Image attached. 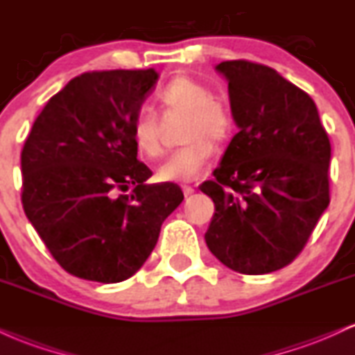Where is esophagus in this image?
<instances>
[{
	"label": "esophagus",
	"instance_id": "obj_1",
	"mask_svg": "<svg viewBox=\"0 0 355 355\" xmlns=\"http://www.w3.org/2000/svg\"><path fill=\"white\" fill-rule=\"evenodd\" d=\"M182 190L183 193H185V197H190V195L193 193V189H191L190 185H182Z\"/></svg>",
	"mask_w": 355,
	"mask_h": 355
}]
</instances>
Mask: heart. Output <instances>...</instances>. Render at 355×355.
Returning <instances> with one entry per match:
<instances>
[{"label":"heart","mask_w":355,"mask_h":355,"mask_svg":"<svg viewBox=\"0 0 355 355\" xmlns=\"http://www.w3.org/2000/svg\"><path fill=\"white\" fill-rule=\"evenodd\" d=\"M155 95L165 107L187 113L182 132L183 145L175 148L158 166L157 178L162 182L193 180L214 157V146L209 140L217 144L229 140L237 130L235 118L209 87L191 76H173ZM132 133L141 155L148 158L162 155L158 116L152 105H144L138 112Z\"/></svg>","instance_id":"heart-1"}]
</instances>
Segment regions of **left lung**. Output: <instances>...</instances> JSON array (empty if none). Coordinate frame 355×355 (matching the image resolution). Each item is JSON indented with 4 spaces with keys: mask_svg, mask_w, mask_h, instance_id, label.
Listing matches in <instances>:
<instances>
[{
    "mask_svg": "<svg viewBox=\"0 0 355 355\" xmlns=\"http://www.w3.org/2000/svg\"><path fill=\"white\" fill-rule=\"evenodd\" d=\"M229 80L239 126L214 178L209 250L239 274L280 270L302 252L329 207L331 140L311 95L274 68L247 60L215 67Z\"/></svg>",
    "mask_w": 355,
    "mask_h": 355,
    "instance_id": "obj_1",
    "label": "left lung"
}]
</instances>
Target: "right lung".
Wrapping results in <instances>:
<instances>
[{"label": "right lung", "instance_id": "right-lung-1", "mask_svg": "<svg viewBox=\"0 0 355 355\" xmlns=\"http://www.w3.org/2000/svg\"><path fill=\"white\" fill-rule=\"evenodd\" d=\"M158 73L103 70L75 76L48 100L21 152V203L61 268L116 284L140 270L162 223L183 200L177 183H146L133 121ZM136 189L112 197L115 189Z\"/></svg>", "mask_w": 355, "mask_h": 355}]
</instances>
